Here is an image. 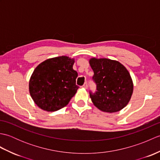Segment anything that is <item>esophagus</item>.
Listing matches in <instances>:
<instances>
[{
	"label": "esophagus",
	"instance_id": "esophagus-1",
	"mask_svg": "<svg viewBox=\"0 0 160 160\" xmlns=\"http://www.w3.org/2000/svg\"><path fill=\"white\" fill-rule=\"evenodd\" d=\"M87 87H88V85H87V82H84V84H83L82 87H83V88H84V89H87Z\"/></svg>",
	"mask_w": 160,
	"mask_h": 160
}]
</instances>
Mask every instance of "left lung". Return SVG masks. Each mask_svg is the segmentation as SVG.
I'll return each instance as SVG.
<instances>
[{"label": "left lung", "mask_w": 160, "mask_h": 160, "mask_svg": "<svg viewBox=\"0 0 160 160\" xmlns=\"http://www.w3.org/2000/svg\"><path fill=\"white\" fill-rule=\"evenodd\" d=\"M96 84V91L90 98L98 109L115 113L128 104L133 91L132 78L126 67L118 61L107 58L89 60Z\"/></svg>", "instance_id": "left-lung-1"}]
</instances>
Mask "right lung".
Returning <instances> with one entry per match:
<instances>
[{
	"mask_svg": "<svg viewBox=\"0 0 160 160\" xmlns=\"http://www.w3.org/2000/svg\"><path fill=\"white\" fill-rule=\"evenodd\" d=\"M73 58L59 56L41 62L33 71L29 82L31 97L35 104L46 111H56L69 104L79 87Z\"/></svg>",
	"mask_w": 160,
	"mask_h": 160,
	"instance_id": "right-lung-1",
	"label": "right lung"
}]
</instances>
